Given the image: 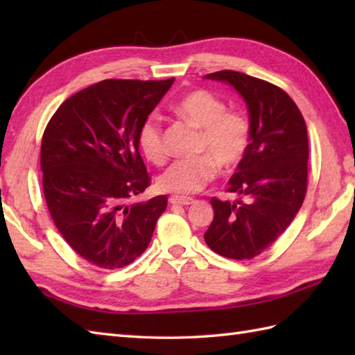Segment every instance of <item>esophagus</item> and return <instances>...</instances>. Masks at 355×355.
Returning a JSON list of instances; mask_svg holds the SVG:
<instances>
[{
  "mask_svg": "<svg viewBox=\"0 0 355 355\" xmlns=\"http://www.w3.org/2000/svg\"><path fill=\"white\" fill-rule=\"evenodd\" d=\"M193 198L191 197H178V195H172V197L169 198V202L173 206H189V205H193Z\"/></svg>",
  "mask_w": 355,
  "mask_h": 355,
  "instance_id": "esophagus-1",
  "label": "esophagus"
}]
</instances>
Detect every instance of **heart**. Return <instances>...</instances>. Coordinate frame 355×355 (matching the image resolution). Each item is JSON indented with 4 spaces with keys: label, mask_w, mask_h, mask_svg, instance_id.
Instances as JSON below:
<instances>
[{
    "label": "heart",
    "mask_w": 355,
    "mask_h": 355,
    "mask_svg": "<svg viewBox=\"0 0 355 355\" xmlns=\"http://www.w3.org/2000/svg\"><path fill=\"white\" fill-rule=\"evenodd\" d=\"M173 111L200 128L197 154L193 158L173 162L160 177L158 187L164 192L187 195L201 191L216 175V168L235 169L244 160L250 146L252 128L241 112L227 111L220 97L197 89L182 97ZM139 146L149 162L162 164L166 160L160 117L150 114L139 128Z\"/></svg>",
    "instance_id": "obj_1"
}]
</instances>
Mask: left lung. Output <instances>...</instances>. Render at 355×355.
<instances>
[{
  "instance_id": "8db88e82",
  "label": "left lung",
  "mask_w": 355,
  "mask_h": 355,
  "mask_svg": "<svg viewBox=\"0 0 355 355\" xmlns=\"http://www.w3.org/2000/svg\"><path fill=\"white\" fill-rule=\"evenodd\" d=\"M206 79L225 82L243 96L252 137L229 192L244 200L212 198L206 244L230 259H252L282 235L302 206L308 180V135L297 105L284 89L244 73L223 70Z\"/></svg>"
}]
</instances>
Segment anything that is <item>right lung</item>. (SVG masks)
I'll use <instances>...</instances> for the list:
<instances>
[{
    "label": "right lung",
    "mask_w": 355,
    "mask_h": 355,
    "mask_svg": "<svg viewBox=\"0 0 355 355\" xmlns=\"http://www.w3.org/2000/svg\"><path fill=\"white\" fill-rule=\"evenodd\" d=\"M107 79L69 97L45 128L42 187L69 245L96 267L114 270L146 250L168 206L158 195L128 202L150 183L139 128L173 84Z\"/></svg>",
    "instance_id": "add662e5"
}]
</instances>
